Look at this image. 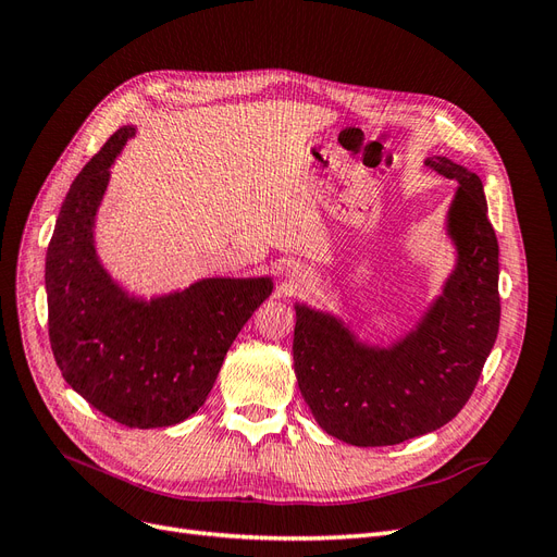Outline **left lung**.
Wrapping results in <instances>:
<instances>
[{
    "label": "left lung",
    "instance_id": "8db88e82",
    "mask_svg": "<svg viewBox=\"0 0 557 557\" xmlns=\"http://www.w3.org/2000/svg\"><path fill=\"white\" fill-rule=\"evenodd\" d=\"M458 181L446 213L453 272L413 330L391 346L367 344L339 315L295 305L293 360L315 423L352 446H395L444 428L476 387L499 330V246L481 178L434 156Z\"/></svg>",
    "mask_w": 557,
    "mask_h": 557
}]
</instances>
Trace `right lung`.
<instances>
[{
  "instance_id": "1",
  "label": "right lung",
  "mask_w": 557,
  "mask_h": 557,
  "mask_svg": "<svg viewBox=\"0 0 557 557\" xmlns=\"http://www.w3.org/2000/svg\"><path fill=\"white\" fill-rule=\"evenodd\" d=\"M137 127L111 134L66 193L46 252L48 336L64 381L127 428L190 418L272 276H211L156 297L129 295L97 256L95 223L111 164Z\"/></svg>"
}]
</instances>
